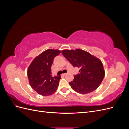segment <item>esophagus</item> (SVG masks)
<instances>
[{"instance_id": "esophagus-1", "label": "esophagus", "mask_w": 129, "mask_h": 129, "mask_svg": "<svg viewBox=\"0 0 129 129\" xmlns=\"http://www.w3.org/2000/svg\"><path fill=\"white\" fill-rule=\"evenodd\" d=\"M66 75V73H64V74H62V76H65Z\"/></svg>"}]
</instances>
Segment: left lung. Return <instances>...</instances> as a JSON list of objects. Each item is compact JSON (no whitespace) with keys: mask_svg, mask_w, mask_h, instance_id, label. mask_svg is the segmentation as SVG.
I'll return each mask as SVG.
<instances>
[{"mask_svg":"<svg viewBox=\"0 0 129 129\" xmlns=\"http://www.w3.org/2000/svg\"><path fill=\"white\" fill-rule=\"evenodd\" d=\"M73 67L80 68V73L74 76L69 82L73 90L81 94L94 91L99 87L104 77L103 64L99 59L80 49L63 50L61 52Z\"/></svg>","mask_w":129,"mask_h":129,"instance_id":"left-lung-1","label":"left lung"}]
</instances>
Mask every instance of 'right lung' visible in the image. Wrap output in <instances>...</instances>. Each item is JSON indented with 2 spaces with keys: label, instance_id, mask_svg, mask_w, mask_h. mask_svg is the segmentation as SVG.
Masks as SVG:
<instances>
[{
  "label": "right lung",
  "instance_id": "1",
  "mask_svg": "<svg viewBox=\"0 0 129 129\" xmlns=\"http://www.w3.org/2000/svg\"><path fill=\"white\" fill-rule=\"evenodd\" d=\"M60 53L58 50H46L35 58L28 67L29 84L39 94L51 95L57 90L61 76H52L51 66L54 58Z\"/></svg>",
  "mask_w": 129,
  "mask_h": 129
}]
</instances>
